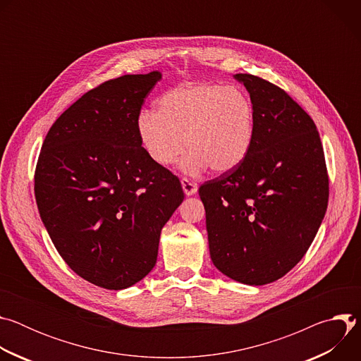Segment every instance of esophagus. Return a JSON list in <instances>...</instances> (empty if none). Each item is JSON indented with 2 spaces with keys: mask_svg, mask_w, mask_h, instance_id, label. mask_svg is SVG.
I'll return each instance as SVG.
<instances>
[{
  "mask_svg": "<svg viewBox=\"0 0 361 361\" xmlns=\"http://www.w3.org/2000/svg\"><path fill=\"white\" fill-rule=\"evenodd\" d=\"M181 185H183V190H184V192H185L187 195H192V194L197 192V184H194L192 181H190V180L185 178V177L181 178Z\"/></svg>",
  "mask_w": 361,
  "mask_h": 361,
  "instance_id": "1",
  "label": "esophagus"
}]
</instances>
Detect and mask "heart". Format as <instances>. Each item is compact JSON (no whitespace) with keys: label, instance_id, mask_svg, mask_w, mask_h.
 I'll use <instances>...</instances> for the list:
<instances>
[{"label":"heart","instance_id":"obj_1","mask_svg":"<svg viewBox=\"0 0 361 361\" xmlns=\"http://www.w3.org/2000/svg\"><path fill=\"white\" fill-rule=\"evenodd\" d=\"M254 107L237 87L214 82L181 84L159 99V111L142 110L137 131L148 157L173 164L187 148L181 169L198 174L235 169L248 154L254 135Z\"/></svg>","mask_w":361,"mask_h":361}]
</instances>
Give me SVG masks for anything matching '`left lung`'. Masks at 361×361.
Here are the masks:
<instances>
[{"label":"left lung","instance_id":"left-lung-1","mask_svg":"<svg viewBox=\"0 0 361 361\" xmlns=\"http://www.w3.org/2000/svg\"><path fill=\"white\" fill-rule=\"evenodd\" d=\"M235 78L254 107L251 148L198 194L214 266L263 286L286 276L313 243L327 210L329 174L312 117L279 85L252 74Z\"/></svg>","mask_w":361,"mask_h":361}]
</instances>
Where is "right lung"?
<instances>
[{
	"mask_svg": "<svg viewBox=\"0 0 361 361\" xmlns=\"http://www.w3.org/2000/svg\"><path fill=\"white\" fill-rule=\"evenodd\" d=\"M159 71L127 74L87 91L51 126L34 191L41 220L67 266L107 290L156 266L160 233L184 200L181 183L154 163L137 131Z\"/></svg>",
	"mask_w": 361,
	"mask_h": 361,
	"instance_id": "right-lung-1",
	"label": "right lung"
}]
</instances>
